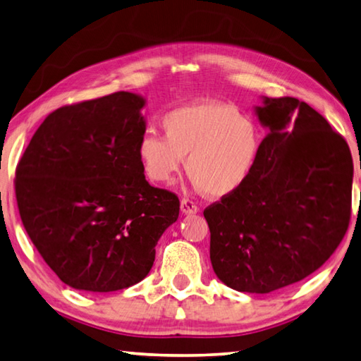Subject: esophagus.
<instances>
[{
  "instance_id": "esophagus-1",
  "label": "esophagus",
  "mask_w": 361,
  "mask_h": 361,
  "mask_svg": "<svg viewBox=\"0 0 361 361\" xmlns=\"http://www.w3.org/2000/svg\"><path fill=\"white\" fill-rule=\"evenodd\" d=\"M180 208H181V213H185V214H195L197 211H199L197 203L190 199H181Z\"/></svg>"
}]
</instances>
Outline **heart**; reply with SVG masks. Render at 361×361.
Here are the masks:
<instances>
[{
    "mask_svg": "<svg viewBox=\"0 0 361 361\" xmlns=\"http://www.w3.org/2000/svg\"><path fill=\"white\" fill-rule=\"evenodd\" d=\"M161 126L164 136L147 131L137 144L147 178L169 183L186 158L189 178L209 197H225L241 188L261 148L258 123L228 103L180 106L162 116Z\"/></svg>",
    "mask_w": 361,
    "mask_h": 361,
    "instance_id": "b5f03b06",
    "label": "heart"
}]
</instances>
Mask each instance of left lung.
Instances as JSON below:
<instances>
[{"instance_id":"8db88e82","label":"left lung","mask_w":361,"mask_h":361,"mask_svg":"<svg viewBox=\"0 0 361 361\" xmlns=\"http://www.w3.org/2000/svg\"><path fill=\"white\" fill-rule=\"evenodd\" d=\"M257 114L269 133L255 166L203 216L219 280L266 294L308 277L341 244L354 164L345 139L305 102L264 98Z\"/></svg>"}]
</instances>
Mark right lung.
<instances>
[{"label": "right lung", "mask_w": 361, "mask_h": 361, "mask_svg": "<svg viewBox=\"0 0 361 361\" xmlns=\"http://www.w3.org/2000/svg\"><path fill=\"white\" fill-rule=\"evenodd\" d=\"M144 98L114 92L62 106L34 133L16 169L21 222L63 283L109 293L150 272L178 195L148 185L137 157Z\"/></svg>", "instance_id": "obj_1"}]
</instances>
